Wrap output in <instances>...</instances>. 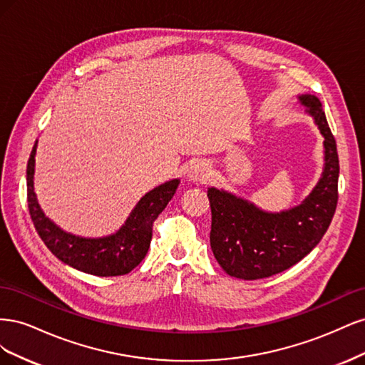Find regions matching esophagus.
<instances>
[{"instance_id": "34e87169", "label": "esophagus", "mask_w": 365, "mask_h": 365, "mask_svg": "<svg viewBox=\"0 0 365 365\" xmlns=\"http://www.w3.org/2000/svg\"><path fill=\"white\" fill-rule=\"evenodd\" d=\"M210 176V165L205 161H195L189 170H187V178L190 181H207Z\"/></svg>"}]
</instances>
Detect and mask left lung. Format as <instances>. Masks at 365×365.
I'll use <instances>...</instances> for the list:
<instances>
[{
	"instance_id": "left-lung-1",
	"label": "left lung",
	"mask_w": 365,
	"mask_h": 365,
	"mask_svg": "<svg viewBox=\"0 0 365 365\" xmlns=\"http://www.w3.org/2000/svg\"><path fill=\"white\" fill-rule=\"evenodd\" d=\"M324 137V170L312 193L291 210L268 213L247 200L215 187L208 189L212 207L210 245L217 263L231 277H271L307 256L327 231L338 202L339 161L336 141L322 102L298 97Z\"/></svg>"
}]
</instances>
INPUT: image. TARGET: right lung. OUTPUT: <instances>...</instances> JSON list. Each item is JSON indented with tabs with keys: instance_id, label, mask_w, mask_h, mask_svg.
<instances>
[{
	"instance_id": "right-lung-1",
	"label": "right lung",
	"mask_w": 365,
	"mask_h": 365,
	"mask_svg": "<svg viewBox=\"0 0 365 365\" xmlns=\"http://www.w3.org/2000/svg\"><path fill=\"white\" fill-rule=\"evenodd\" d=\"M36 146L38 141L27 163V202L31 222L43 244L59 260L86 274L113 277L130 272L148 254L153 222L173 197L180 180L168 181L148 192L117 233L98 239L79 237L53 224L38 204L33 185Z\"/></svg>"
}]
</instances>
